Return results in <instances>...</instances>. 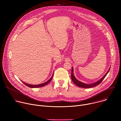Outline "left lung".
Returning <instances> with one entry per match:
<instances>
[{
    "label": "left lung",
    "instance_id": "1",
    "mask_svg": "<svg viewBox=\"0 0 121 121\" xmlns=\"http://www.w3.org/2000/svg\"><path fill=\"white\" fill-rule=\"evenodd\" d=\"M110 68H109V69L108 70V72L105 74V75L103 76L101 79H100L99 80L97 81V82L94 83H92V84H85V83H82V82H80L79 81V80H78L74 76V74H73V68L72 67V71H71V79H72V81L74 82V83L75 84H76L77 86H78V87H81V88H92V87H95V86L99 85L101 82L103 80V79H104L105 77L106 76V75H107V74L108 73V72H109L110 71Z\"/></svg>",
    "mask_w": 121,
    "mask_h": 121
}]
</instances>
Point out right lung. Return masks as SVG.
<instances>
[{
	"instance_id": "add662e5",
	"label": "right lung",
	"mask_w": 121,
	"mask_h": 121,
	"mask_svg": "<svg viewBox=\"0 0 121 121\" xmlns=\"http://www.w3.org/2000/svg\"><path fill=\"white\" fill-rule=\"evenodd\" d=\"M54 74V73H53ZM53 74L52 75V77L51 78H50L48 81H47L46 82H44V83H42V84H40L39 85H31V84H27L23 81H22L26 86H28V87H30V88H40V87H44V86H45V85H46L47 84H48L51 81V80L52 79V78L53 77Z\"/></svg>"
}]
</instances>
